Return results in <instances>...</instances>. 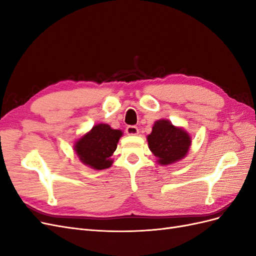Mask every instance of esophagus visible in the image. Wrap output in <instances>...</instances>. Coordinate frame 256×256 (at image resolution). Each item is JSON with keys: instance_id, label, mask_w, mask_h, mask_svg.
Wrapping results in <instances>:
<instances>
[{"instance_id": "34e87169", "label": "esophagus", "mask_w": 256, "mask_h": 256, "mask_svg": "<svg viewBox=\"0 0 256 256\" xmlns=\"http://www.w3.org/2000/svg\"><path fill=\"white\" fill-rule=\"evenodd\" d=\"M126 134L129 136H136L138 134V129L136 126H128L126 128Z\"/></svg>"}]
</instances>
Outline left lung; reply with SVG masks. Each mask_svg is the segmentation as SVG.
<instances>
[{
  "label": "left lung",
  "mask_w": 256,
  "mask_h": 256,
  "mask_svg": "<svg viewBox=\"0 0 256 256\" xmlns=\"http://www.w3.org/2000/svg\"><path fill=\"white\" fill-rule=\"evenodd\" d=\"M147 142L158 164L166 166L186 157L191 138L187 131L175 127L170 120H159L154 122L152 134L147 136Z\"/></svg>",
  "instance_id": "left-lung-1"
}]
</instances>
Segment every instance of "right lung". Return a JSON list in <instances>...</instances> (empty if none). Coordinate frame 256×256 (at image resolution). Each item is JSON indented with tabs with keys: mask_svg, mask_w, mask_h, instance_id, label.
Listing matches in <instances>:
<instances>
[{
	"mask_svg": "<svg viewBox=\"0 0 256 256\" xmlns=\"http://www.w3.org/2000/svg\"><path fill=\"white\" fill-rule=\"evenodd\" d=\"M122 130L112 129L106 124H98L74 143V152L80 161L94 170L110 168V158L115 152Z\"/></svg>",
	"mask_w": 256,
	"mask_h": 256,
	"instance_id": "1",
	"label": "right lung"
}]
</instances>
